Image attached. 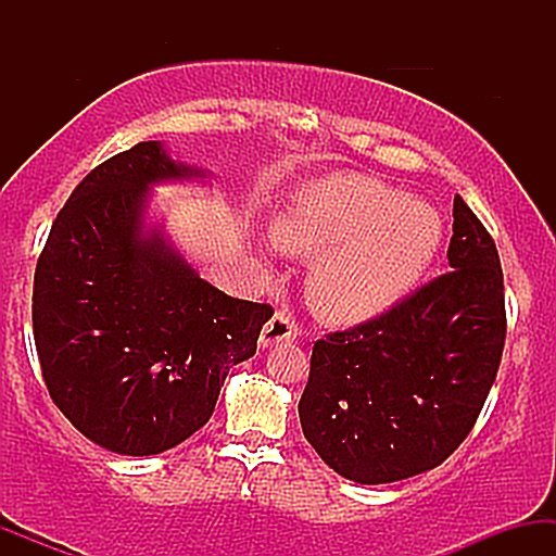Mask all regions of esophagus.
Listing matches in <instances>:
<instances>
[{"mask_svg":"<svg viewBox=\"0 0 556 556\" xmlns=\"http://www.w3.org/2000/svg\"><path fill=\"white\" fill-rule=\"evenodd\" d=\"M298 337V327L295 321H292L290 316L282 314H274L269 321H266V327L261 329V337H258V344L261 348H271V344H279V342H290Z\"/></svg>","mask_w":556,"mask_h":556,"instance_id":"1","label":"esophagus"}]
</instances>
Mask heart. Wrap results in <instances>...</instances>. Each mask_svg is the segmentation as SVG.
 I'll use <instances>...</instances> for the list:
<instances>
[{"label":"heart","mask_w":556,"mask_h":556,"mask_svg":"<svg viewBox=\"0 0 556 556\" xmlns=\"http://www.w3.org/2000/svg\"><path fill=\"white\" fill-rule=\"evenodd\" d=\"M282 251L314 256L305 295L342 327L374 321L429 274L444 242L437 206L363 175H331L300 188L274 222Z\"/></svg>","instance_id":"obj_1"}]
</instances>
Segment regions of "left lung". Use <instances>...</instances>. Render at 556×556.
Masks as SVG:
<instances>
[{
	"label": "left lung",
	"mask_w": 556,
	"mask_h": 556,
	"mask_svg": "<svg viewBox=\"0 0 556 556\" xmlns=\"http://www.w3.org/2000/svg\"><path fill=\"white\" fill-rule=\"evenodd\" d=\"M452 216L450 274L314 344L300 426L348 481L394 483L442 465L496 379L507 331L500 253L460 195Z\"/></svg>",
	"instance_id": "1"
}]
</instances>
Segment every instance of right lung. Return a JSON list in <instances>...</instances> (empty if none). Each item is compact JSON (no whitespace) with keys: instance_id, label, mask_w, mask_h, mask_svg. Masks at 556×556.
I'll use <instances>...</instances> for the list:
<instances>
[{"instance_id":"obj_1","label":"right lung","mask_w":556,"mask_h":556,"mask_svg":"<svg viewBox=\"0 0 556 556\" xmlns=\"http://www.w3.org/2000/svg\"><path fill=\"white\" fill-rule=\"evenodd\" d=\"M206 177L162 140L132 146L73 190L38 258L43 381L70 424L117 455H159L193 437L274 314L216 290L151 222L156 185Z\"/></svg>"}]
</instances>
